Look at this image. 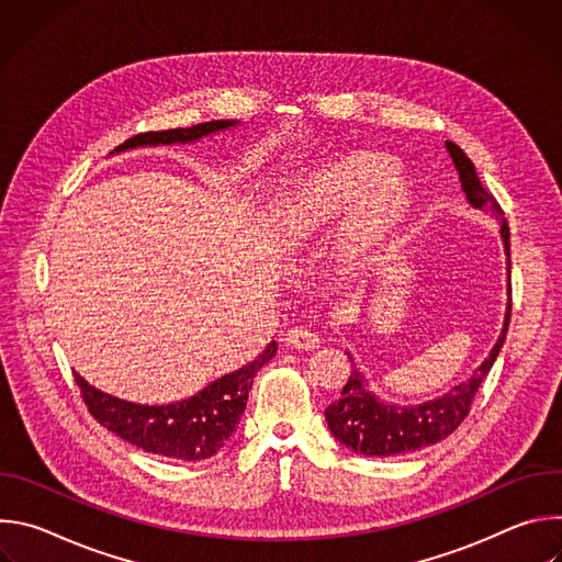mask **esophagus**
<instances>
[{"mask_svg": "<svg viewBox=\"0 0 562 562\" xmlns=\"http://www.w3.org/2000/svg\"><path fill=\"white\" fill-rule=\"evenodd\" d=\"M286 347H293L297 351H313L319 347V338L315 331L306 329V327H293L286 338H284Z\"/></svg>", "mask_w": 562, "mask_h": 562, "instance_id": "obj_1", "label": "esophagus"}]
</instances>
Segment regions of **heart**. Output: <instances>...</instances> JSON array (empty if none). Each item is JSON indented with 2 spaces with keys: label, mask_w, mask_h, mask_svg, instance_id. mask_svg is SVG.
Returning a JSON list of instances; mask_svg holds the SVG:
<instances>
[{
  "label": "heart",
  "mask_w": 562,
  "mask_h": 562,
  "mask_svg": "<svg viewBox=\"0 0 562 562\" xmlns=\"http://www.w3.org/2000/svg\"><path fill=\"white\" fill-rule=\"evenodd\" d=\"M407 191V178L386 169L380 155H345L304 178L291 206L289 235L311 237L362 193L342 245L345 262L353 265L403 213Z\"/></svg>",
  "instance_id": "b5f03b06"
}]
</instances>
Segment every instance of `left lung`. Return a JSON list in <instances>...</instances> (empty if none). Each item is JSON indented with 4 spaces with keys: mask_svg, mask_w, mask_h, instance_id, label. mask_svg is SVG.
<instances>
[{
    "mask_svg": "<svg viewBox=\"0 0 562 562\" xmlns=\"http://www.w3.org/2000/svg\"><path fill=\"white\" fill-rule=\"evenodd\" d=\"M445 146L453 162V169L458 171L460 187L467 202L477 211L492 213L501 222V239L507 256V295H509L505 306V317H503V329L490 356L473 371V375L467 382H460L451 386L447 393L434 400H425L420 405H395L384 397H378L369 389L367 375L356 367V358L347 349L353 371L345 382L340 397L334 400V403L325 409V420L334 438L347 449H351L353 453L400 456V453H409V451H418L423 447L436 445L447 436H451L460 427V423L467 418L477 386L487 378L507 338L509 313H512L509 228L501 206L485 191L483 182L477 180L475 167L464 155V150L453 142H445Z\"/></svg>",
    "mask_w": 562,
    "mask_h": 562,
    "instance_id": "obj_1",
    "label": "left lung"
}]
</instances>
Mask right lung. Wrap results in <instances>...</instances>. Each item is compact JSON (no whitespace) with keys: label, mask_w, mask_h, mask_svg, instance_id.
<instances>
[{"label":"right lung","mask_w":562,"mask_h":562,"mask_svg":"<svg viewBox=\"0 0 562 562\" xmlns=\"http://www.w3.org/2000/svg\"><path fill=\"white\" fill-rule=\"evenodd\" d=\"M239 120H213L189 128H169L157 133H142L126 139L113 153H124L146 146L195 144L209 135L239 126ZM111 153V155H113ZM278 353L273 340L254 362L239 367L200 389L187 400L171 405H139L109 395L89 384L75 371V382L82 389L85 403L93 418L122 440L137 449L173 460H204L215 456L226 440L237 431L245 414L249 391L256 373Z\"/></svg>","instance_id":"right-lung-1"}]
</instances>
